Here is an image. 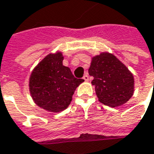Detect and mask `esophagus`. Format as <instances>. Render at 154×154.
Wrapping results in <instances>:
<instances>
[{
	"label": "esophagus",
	"mask_w": 154,
	"mask_h": 154,
	"mask_svg": "<svg viewBox=\"0 0 154 154\" xmlns=\"http://www.w3.org/2000/svg\"><path fill=\"white\" fill-rule=\"evenodd\" d=\"M82 78H83V80H84L85 82H88V78H89V77H88V76L86 74V75H84V76H83V77H82Z\"/></svg>",
	"instance_id": "34e87169"
}]
</instances>
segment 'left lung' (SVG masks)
Returning a JSON list of instances; mask_svg holds the SVG:
<instances>
[{
  "label": "left lung",
  "mask_w": 154,
  "mask_h": 154,
  "mask_svg": "<svg viewBox=\"0 0 154 154\" xmlns=\"http://www.w3.org/2000/svg\"><path fill=\"white\" fill-rule=\"evenodd\" d=\"M89 75L91 83L100 103L109 107L125 103L134 94V77L116 55L107 51L91 58Z\"/></svg>",
  "instance_id": "left-lung-1"
}]
</instances>
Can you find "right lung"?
<instances>
[{
    "label": "right lung",
    "mask_w": 154,
    "mask_h": 154,
    "mask_svg": "<svg viewBox=\"0 0 154 154\" xmlns=\"http://www.w3.org/2000/svg\"><path fill=\"white\" fill-rule=\"evenodd\" d=\"M61 51L50 53L30 74L29 93L33 102L48 112L59 113L70 105L72 95L83 79L75 78L71 69L63 66Z\"/></svg>",
    "instance_id": "obj_1"
}]
</instances>
